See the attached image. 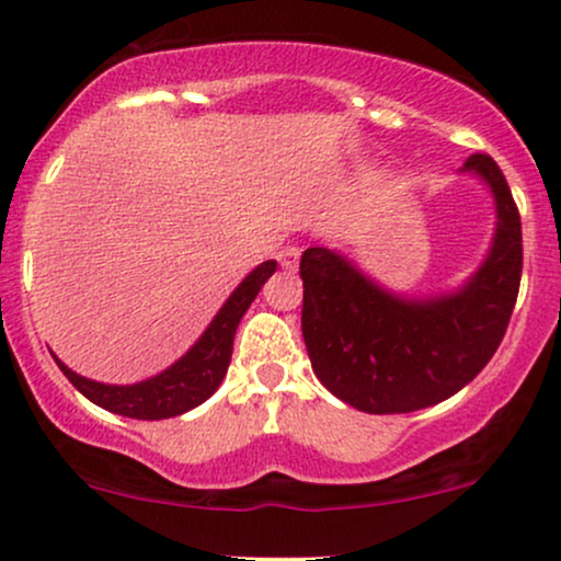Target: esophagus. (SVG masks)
I'll return each mask as SVG.
<instances>
[{"mask_svg": "<svg viewBox=\"0 0 561 561\" xmlns=\"http://www.w3.org/2000/svg\"><path fill=\"white\" fill-rule=\"evenodd\" d=\"M276 259H279V263H282V266H285V268H298L300 244H295V242L282 244V250H279V255H276Z\"/></svg>", "mask_w": 561, "mask_h": 561, "instance_id": "34e87169", "label": "esophagus"}]
</instances>
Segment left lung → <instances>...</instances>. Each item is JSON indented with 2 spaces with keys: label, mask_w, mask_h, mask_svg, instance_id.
<instances>
[{
  "label": "left lung",
  "mask_w": 561,
  "mask_h": 561,
  "mask_svg": "<svg viewBox=\"0 0 561 561\" xmlns=\"http://www.w3.org/2000/svg\"><path fill=\"white\" fill-rule=\"evenodd\" d=\"M495 195L499 229L485 263L456 295L403 300L327 248L300 259L302 340L327 390L366 414H409L454 396L504 340L523 276V224L491 156H472Z\"/></svg>",
  "instance_id": "obj_1"
}]
</instances>
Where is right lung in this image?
Here are the masks:
<instances>
[{
	"label": "right lung",
	"instance_id": "add662e5",
	"mask_svg": "<svg viewBox=\"0 0 561 561\" xmlns=\"http://www.w3.org/2000/svg\"><path fill=\"white\" fill-rule=\"evenodd\" d=\"M274 272L276 261H266L253 274L244 276L242 285L224 302L203 337L163 375L145 379L139 385H102L76 375L62 362H57V366L81 396L113 414L131 416V420H169V416L184 414V411L208 401L218 390L231 362L237 324Z\"/></svg>",
	"mask_w": 561,
	"mask_h": 561
}]
</instances>
